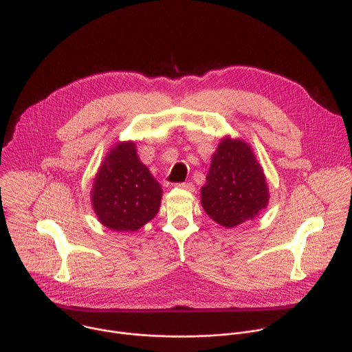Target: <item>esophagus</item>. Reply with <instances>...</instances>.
Returning <instances> with one entry per match:
<instances>
[{
    "label": "esophagus",
    "instance_id": "34e87169",
    "mask_svg": "<svg viewBox=\"0 0 352 352\" xmlns=\"http://www.w3.org/2000/svg\"><path fill=\"white\" fill-rule=\"evenodd\" d=\"M178 188H182V189H186V190H190L193 192L195 190V185L192 182H178L175 184Z\"/></svg>",
    "mask_w": 352,
    "mask_h": 352
}]
</instances>
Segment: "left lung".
I'll use <instances>...</instances> for the list:
<instances>
[{
  "label": "left lung",
  "mask_w": 352,
  "mask_h": 352,
  "mask_svg": "<svg viewBox=\"0 0 352 352\" xmlns=\"http://www.w3.org/2000/svg\"><path fill=\"white\" fill-rule=\"evenodd\" d=\"M202 188V206L219 224L231 228L266 208L269 192L263 170L242 140L224 139L213 155Z\"/></svg>",
  "instance_id": "obj_1"
}]
</instances>
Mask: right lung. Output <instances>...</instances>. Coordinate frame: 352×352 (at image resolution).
Wrapping results in <instances>:
<instances>
[{"label":"right lung","mask_w":352,"mask_h":352,"mask_svg":"<svg viewBox=\"0 0 352 352\" xmlns=\"http://www.w3.org/2000/svg\"><path fill=\"white\" fill-rule=\"evenodd\" d=\"M162 192L160 184L136 156L135 143L128 142L113 147L100 167L91 204L107 228L136 231L157 214Z\"/></svg>","instance_id":"right-lung-1"}]
</instances>
